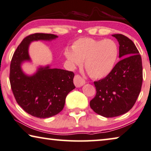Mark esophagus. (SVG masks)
<instances>
[{"instance_id":"esophagus-1","label":"esophagus","mask_w":151,"mask_h":151,"mask_svg":"<svg viewBox=\"0 0 151 151\" xmlns=\"http://www.w3.org/2000/svg\"><path fill=\"white\" fill-rule=\"evenodd\" d=\"M74 83H75L76 88H80L86 83V81L83 78L81 77V76L75 75V78H74Z\"/></svg>"}]
</instances>
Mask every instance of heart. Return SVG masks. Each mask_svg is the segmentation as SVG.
I'll use <instances>...</instances> for the list:
<instances>
[{
	"instance_id": "b5f03b06",
	"label": "heart",
	"mask_w": 151,
	"mask_h": 151,
	"mask_svg": "<svg viewBox=\"0 0 151 151\" xmlns=\"http://www.w3.org/2000/svg\"><path fill=\"white\" fill-rule=\"evenodd\" d=\"M64 55L69 66L75 68L81 65L94 79H101L113 70L118 56V48L111 40H96L81 37L72 45V50L66 48Z\"/></svg>"
}]
</instances>
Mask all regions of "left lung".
<instances>
[{"label":"left lung","instance_id":"8db88e82","mask_svg":"<svg viewBox=\"0 0 151 151\" xmlns=\"http://www.w3.org/2000/svg\"><path fill=\"white\" fill-rule=\"evenodd\" d=\"M119 43V58L105 78L94 81L96 94L90 101L93 111L112 118L128 112L136 102L142 84V63L134 43L122 34H114Z\"/></svg>","mask_w":151,"mask_h":151}]
</instances>
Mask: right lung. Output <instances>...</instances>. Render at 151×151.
I'll list each match as a JSON object with an SVG mask.
<instances>
[{
  "instance_id": "1",
  "label": "right lung",
  "mask_w": 151,
  "mask_h": 151,
  "mask_svg": "<svg viewBox=\"0 0 151 151\" xmlns=\"http://www.w3.org/2000/svg\"><path fill=\"white\" fill-rule=\"evenodd\" d=\"M57 37L47 33L27 36L18 46L11 61L9 81L15 99L27 113L37 118H50L59 114L64 107L67 95L75 88L73 72L51 68L50 65H40L29 75L22 68L24 62H31L29 53L31 42H50Z\"/></svg>"
}]
</instances>
